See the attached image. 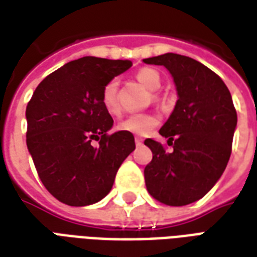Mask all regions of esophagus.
Returning <instances> with one entry per match:
<instances>
[{"label":"esophagus","instance_id":"esophagus-1","mask_svg":"<svg viewBox=\"0 0 257 257\" xmlns=\"http://www.w3.org/2000/svg\"><path fill=\"white\" fill-rule=\"evenodd\" d=\"M135 143H136V147H140V146L143 145V139H142V138H136V139H135Z\"/></svg>","mask_w":257,"mask_h":257}]
</instances>
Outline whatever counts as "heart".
Wrapping results in <instances>:
<instances>
[{"label":"heart","mask_w":257,"mask_h":257,"mask_svg":"<svg viewBox=\"0 0 257 257\" xmlns=\"http://www.w3.org/2000/svg\"><path fill=\"white\" fill-rule=\"evenodd\" d=\"M136 79L145 88L150 90H157L161 86V75L154 68L145 67L140 68L136 73ZM101 103L106 108V111L111 115H118L121 112V106L118 101V81L111 79L107 82L101 92ZM158 123L156 115L153 114H136L125 118L122 122H119L118 128L125 131L128 134L146 135Z\"/></svg>","instance_id":"1"}]
</instances>
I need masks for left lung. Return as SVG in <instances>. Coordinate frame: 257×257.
I'll use <instances>...</instances> for the list:
<instances>
[{
  "label": "left lung",
  "instance_id": "8db88e82",
  "mask_svg": "<svg viewBox=\"0 0 257 257\" xmlns=\"http://www.w3.org/2000/svg\"><path fill=\"white\" fill-rule=\"evenodd\" d=\"M143 62L167 68L178 92L172 114L160 129L172 150L145 140L153 151L145 168L146 187L162 204H193L217 183L231 156L237 111L230 90L217 74L183 55L165 53Z\"/></svg>",
  "mask_w": 257,
  "mask_h": 257
}]
</instances>
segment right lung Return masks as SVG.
Segmentation results:
<instances>
[{"label":"right lung","instance_id":"1","mask_svg":"<svg viewBox=\"0 0 257 257\" xmlns=\"http://www.w3.org/2000/svg\"><path fill=\"white\" fill-rule=\"evenodd\" d=\"M131 66V60L85 56L49 74L31 96L27 149L41 182L60 202L86 206L104 198L135 150L132 134L107 135L114 121L101 103L107 82Z\"/></svg>","mask_w":257,"mask_h":257}]
</instances>
